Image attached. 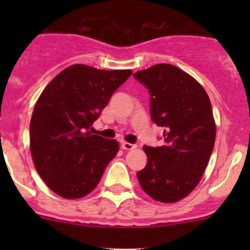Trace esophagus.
<instances>
[{
  "mask_svg": "<svg viewBox=\"0 0 250 250\" xmlns=\"http://www.w3.org/2000/svg\"><path fill=\"white\" fill-rule=\"evenodd\" d=\"M121 147H123L124 150H132V149H135L136 145L135 144H130V143L124 141V143H121Z\"/></svg>",
  "mask_w": 250,
  "mask_h": 250,
  "instance_id": "obj_1",
  "label": "esophagus"
}]
</instances>
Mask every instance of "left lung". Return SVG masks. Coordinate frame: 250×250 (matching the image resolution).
<instances>
[{"label": "left lung", "mask_w": 250, "mask_h": 250, "mask_svg": "<svg viewBox=\"0 0 250 250\" xmlns=\"http://www.w3.org/2000/svg\"><path fill=\"white\" fill-rule=\"evenodd\" d=\"M150 94L151 120L164 129L161 146H144L147 163L138 175L143 190L175 203L199 184L214 143L215 123L207 91L179 67L158 63L134 74Z\"/></svg>", "instance_id": "8db88e82"}]
</instances>
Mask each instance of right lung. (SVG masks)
I'll use <instances>...</instances> for the list:
<instances>
[{
  "instance_id": "1",
  "label": "right lung",
  "mask_w": 250,
  "mask_h": 250,
  "mask_svg": "<svg viewBox=\"0 0 250 250\" xmlns=\"http://www.w3.org/2000/svg\"><path fill=\"white\" fill-rule=\"evenodd\" d=\"M131 72L72 65L40 95L30 123V150L39 175L57 195L77 199L91 193L118 154V141L89 130Z\"/></svg>"
}]
</instances>
